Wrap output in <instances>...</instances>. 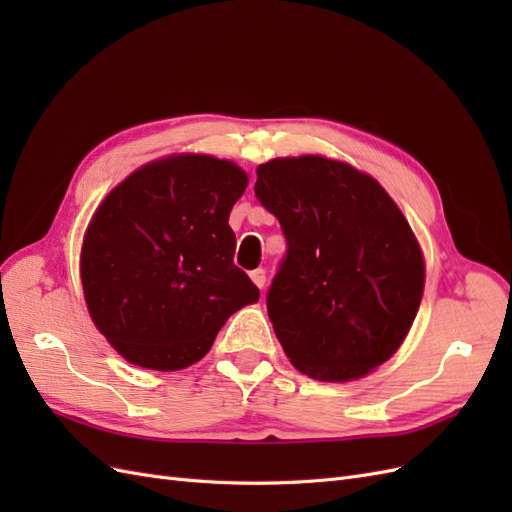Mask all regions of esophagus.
I'll use <instances>...</instances> for the list:
<instances>
[{
	"label": "esophagus",
	"mask_w": 512,
	"mask_h": 512,
	"mask_svg": "<svg viewBox=\"0 0 512 512\" xmlns=\"http://www.w3.org/2000/svg\"><path fill=\"white\" fill-rule=\"evenodd\" d=\"M250 277H252V282L262 290L267 286V271L265 269H254L252 273H250Z\"/></svg>",
	"instance_id": "obj_1"
}]
</instances>
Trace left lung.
Listing matches in <instances>:
<instances>
[{"label":"left lung","instance_id":"obj_1","mask_svg":"<svg viewBox=\"0 0 512 512\" xmlns=\"http://www.w3.org/2000/svg\"><path fill=\"white\" fill-rule=\"evenodd\" d=\"M254 194L280 220L286 254L267 312L290 363L346 382L391 359L418 312L425 262L382 185L320 156L256 170Z\"/></svg>","mask_w":512,"mask_h":512}]
</instances>
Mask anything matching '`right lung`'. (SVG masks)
<instances>
[{"label":"right lung","mask_w":512,"mask_h":512,"mask_svg":"<svg viewBox=\"0 0 512 512\" xmlns=\"http://www.w3.org/2000/svg\"><path fill=\"white\" fill-rule=\"evenodd\" d=\"M239 166L175 156L136 170L89 222L81 280L91 320L130 363L173 371L203 359L224 322L260 290L232 256Z\"/></svg>","instance_id":"right-lung-1"}]
</instances>
